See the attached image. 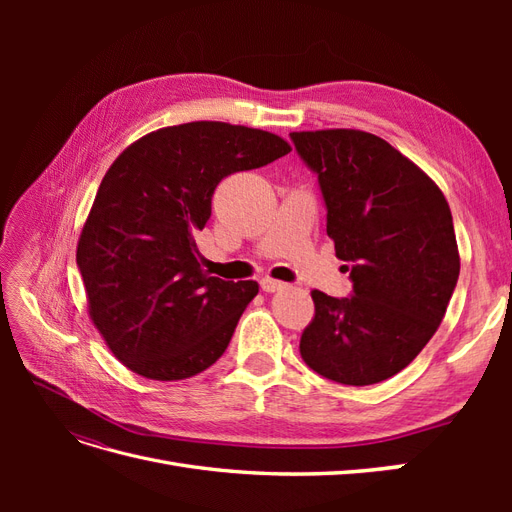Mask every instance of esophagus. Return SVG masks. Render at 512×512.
Masks as SVG:
<instances>
[{"label":"esophagus","mask_w":512,"mask_h":512,"mask_svg":"<svg viewBox=\"0 0 512 512\" xmlns=\"http://www.w3.org/2000/svg\"><path fill=\"white\" fill-rule=\"evenodd\" d=\"M286 284H282V282H277V280H271V277H262L260 280V288L265 290V292H277V290H282Z\"/></svg>","instance_id":"1"}]
</instances>
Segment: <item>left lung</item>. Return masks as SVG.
I'll list each match as a JSON object with an SVG mask.
<instances>
[{"label":"left lung","mask_w":512,"mask_h":512,"mask_svg":"<svg viewBox=\"0 0 512 512\" xmlns=\"http://www.w3.org/2000/svg\"><path fill=\"white\" fill-rule=\"evenodd\" d=\"M318 177L327 235L350 271V297L312 292L301 335L309 369L367 386L399 374L436 333L459 280L453 215L440 188L382 138L359 130L292 132Z\"/></svg>","instance_id":"left-lung-1"}]
</instances>
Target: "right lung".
I'll return each instance as SVG.
<instances>
[{
	"label": "right lung",
	"instance_id": "1",
	"mask_svg": "<svg viewBox=\"0 0 512 512\" xmlns=\"http://www.w3.org/2000/svg\"><path fill=\"white\" fill-rule=\"evenodd\" d=\"M288 151L271 132L192 121L143 136L108 168L76 265L96 329L138 376L183 380L224 354L258 284L209 277L194 232L224 177Z\"/></svg>",
	"mask_w": 512,
	"mask_h": 512
}]
</instances>
